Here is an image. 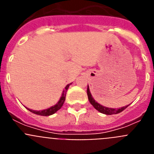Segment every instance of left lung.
I'll list each match as a JSON object with an SVG mask.
<instances>
[{
    "label": "left lung",
    "mask_w": 154,
    "mask_h": 154,
    "mask_svg": "<svg viewBox=\"0 0 154 154\" xmlns=\"http://www.w3.org/2000/svg\"><path fill=\"white\" fill-rule=\"evenodd\" d=\"M87 95H88V99H89V103L93 106L94 108L96 109V110H98L99 112L106 114V115H113V114L119 113V112H121L122 111H123L126 107L129 106V105H127V106H126L121 107V108H119V109L109 108V107L103 106H102L101 104H99V103H98L97 102H96V100L93 99L92 94H91L90 92V90H89V85H88V87H87Z\"/></svg>",
    "instance_id": "8db88e82"
}]
</instances>
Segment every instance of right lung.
Returning a JSON list of instances; mask_svg holds the SVG:
<instances>
[{
	"label": "right lung",
	"mask_w": 154,
	"mask_h": 154,
	"mask_svg": "<svg viewBox=\"0 0 154 154\" xmlns=\"http://www.w3.org/2000/svg\"><path fill=\"white\" fill-rule=\"evenodd\" d=\"M72 83H69L65 87V89L63 90L62 93V96L60 97V99L58 100V103H56L55 105L49 107V108L45 109H43V110H39V111H37V110H33V109H28L27 108V109H28L30 112H33V113L37 114V115H40V116H51L52 114L55 113V112L58 111V110L62 108V106H63L64 103H65V96H66V92H67L68 89H69V85H71Z\"/></svg>",
	"instance_id": "1"
}]
</instances>
